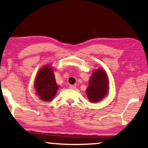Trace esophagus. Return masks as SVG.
Wrapping results in <instances>:
<instances>
[{
    "instance_id": "34e87169",
    "label": "esophagus",
    "mask_w": 148,
    "mask_h": 148,
    "mask_svg": "<svg viewBox=\"0 0 148 148\" xmlns=\"http://www.w3.org/2000/svg\"><path fill=\"white\" fill-rule=\"evenodd\" d=\"M69 88H70V89H72V90H74V89L76 88V86H74V85H70V86H69Z\"/></svg>"
}]
</instances>
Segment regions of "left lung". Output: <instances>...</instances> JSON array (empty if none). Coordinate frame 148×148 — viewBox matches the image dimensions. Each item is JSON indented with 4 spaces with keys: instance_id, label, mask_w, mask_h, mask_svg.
Segmentation results:
<instances>
[{
    "instance_id": "1",
    "label": "left lung",
    "mask_w": 148,
    "mask_h": 148,
    "mask_svg": "<svg viewBox=\"0 0 148 148\" xmlns=\"http://www.w3.org/2000/svg\"><path fill=\"white\" fill-rule=\"evenodd\" d=\"M108 78L103 70L98 69L93 72L86 90L88 99L91 102L99 101L108 93Z\"/></svg>"
}]
</instances>
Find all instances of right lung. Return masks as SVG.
Listing matches in <instances>:
<instances>
[{"instance_id":"right-lung-1","label":"right lung","mask_w":148,"mask_h":148,"mask_svg":"<svg viewBox=\"0 0 148 148\" xmlns=\"http://www.w3.org/2000/svg\"><path fill=\"white\" fill-rule=\"evenodd\" d=\"M34 86L36 94L41 100L50 101L55 97L58 86L56 83L52 68L49 66L41 68L35 80Z\"/></svg>"}]
</instances>
